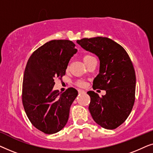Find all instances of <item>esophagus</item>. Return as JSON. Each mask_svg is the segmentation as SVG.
I'll return each instance as SVG.
<instances>
[{"instance_id":"34e87169","label":"esophagus","mask_w":153,"mask_h":153,"mask_svg":"<svg viewBox=\"0 0 153 153\" xmlns=\"http://www.w3.org/2000/svg\"><path fill=\"white\" fill-rule=\"evenodd\" d=\"M78 91H79V93H85V91H83V90H81V89H79V90H78Z\"/></svg>"}]
</instances>
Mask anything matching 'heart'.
<instances>
[{"label": "heart", "instance_id": "b5f03b06", "mask_svg": "<svg viewBox=\"0 0 153 153\" xmlns=\"http://www.w3.org/2000/svg\"><path fill=\"white\" fill-rule=\"evenodd\" d=\"M94 58H94L93 56H92L85 55L83 57V62H85V64L86 65L88 62L91 61V60L94 59ZM77 85H79V86H83V85H84V83L82 82V81H79V82H77Z\"/></svg>", "mask_w": 153, "mask_h": 153}]
</instances>
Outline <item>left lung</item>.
<instances>
[{"label":"left lung","instance_id":"obj_1","mask_svg":"<svg viewBox=\"0 0 153 153\" xmlns=\"http://www.w3.org/2000/svg\"><path fill=\"white\" fill-rule=\"evenodd\" d=\"M76 42L99 58V74L93 87L106 91L102 97L94 91L87 92L90 113L102 127L116 129L127 118L134 103L136 75L130 58L122 46L108 37L83 38Z\"/></svg>","mask_w":153,"mask_h":153}]
</instances>
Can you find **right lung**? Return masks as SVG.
<instances>
[{
  "mask_svg": "<svg viewBox=\"0 0 153 153\" xmlns=\"http://www.w3.org/2000/svg\"><path fill=\"white\" fill-rule=\"evenodd\" d=\"M68 39L48 42L29 58L23 80L22 102L33 126L48 134L61 130L68 123L70 108L78 91L69 88L54 91L56 79L65 74L70 58L77 52Z\"/></svg>",
  "mask_w": 153,
  "mask_h": 153,
  "instance_id": "obj_1",
  "label": "right lung"
}]
</instances>
